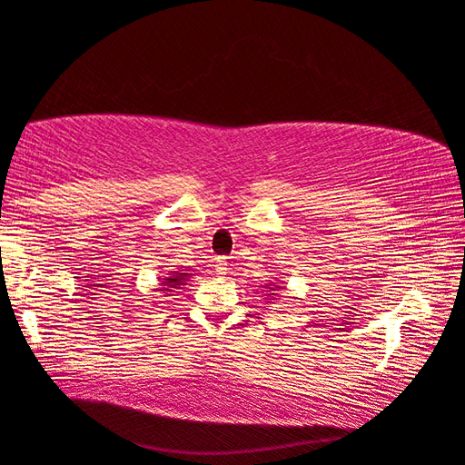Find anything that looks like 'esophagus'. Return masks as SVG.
<instances>
[{
	"label": "esophagus",
	"instance_id": "1",
	"mask_svg": "<svg viewBox=\"0 0 465 465\" xmlns=\"http://www.w3.org/2000/svg\"><path fill=\"white\" fill-rule=\"evenodd\" d=\"M228 259L226 257H220L218 262H216V265H214V270H216V273H218V278H224V275L228 273Z\"/></svg>",
	"mask_w": 465,
	"mask_h": 465
}]
</instances>
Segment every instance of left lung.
<instances>
[{
	"mask_svg": "<svg viewBox=\"0 0 465 465\" xmlns=\"http://www.w3.org/2000/svg\"><path fill=\"white\" fill-rule=\"evenodd\" d=\"M263 288H267V294H265V296H267V298H270V300H273V298H275V294H273V292H275V290H278V288H282V286H273V288H270V286H263ZM263 292H265V290H263Z\"/></svg>",
	"mask_w": 465,
	"mask_h": 465,
	"instance_id": "8db88e82",
	"label": "left lung"
}]
</instances>
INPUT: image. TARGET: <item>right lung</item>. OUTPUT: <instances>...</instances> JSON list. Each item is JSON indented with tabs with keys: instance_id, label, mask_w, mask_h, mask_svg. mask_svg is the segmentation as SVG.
Masks as SVG:
<instances>
[{
	"instance_id": "right-lung-1",
	"label": "right lung",
	"mask_w": 465,
	"mask_h": 465,
	"mask_svg": "<svg viewBox=\"0 0 465 465\" xmlns=\"http://www.w3.org/2000/svg\"><path fill=\"white\" fill-rule=\"evenodd\" d=\"M187 278H192V273L171 272L167 275H163V278H161V292H171V290H177V288L185 286L183 282H190Z\"/></svg>"
}]
</instances>
